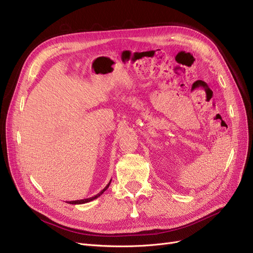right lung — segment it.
I'll use <instances>...</instances> for the list:
<instances>
[{
  "instance_id": "add662e5",
  "label": "right lung",
  "mask_w": 253,
  "mask_h": 253,
  "mask_svg": "<svg viewBox=\"0 0 253 253\" xmlns=\"http://www.w3.org/2000/svg\"><path fill=\"white\" fill-rule=\"evenodd\" d=\"M111 181L112 180H110V182L108 183V185L104 187L100 193H98L97 195H95L94 197H91V198H88V199H83V200H75V201H70V202H68V203H70V204H84V203H88V202H91V201H93V200H95V199H97L98 197H100L104 191H106L107 189H108V187L110 186V184H111Z\"/></svg>"
}]
</instances>
